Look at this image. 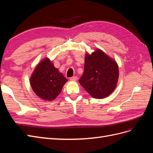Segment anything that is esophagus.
<instances>
[{"mask_svg":"<svg viewBox=\"0 0 153 153\" xmlns=\"http://www.w3.org/2000/svg\"><path fill=\"white\" fill-rule=\"evenodd\" d=\"M77 79H78V78L76 76H73V77H71L70 78H69V80H70L71 81H76Z\"/></svg>","mask_w":153,"mask_h":153,"instance_id":"34e87169","label":"esophagus"}]
</instances>
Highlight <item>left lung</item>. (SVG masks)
I'll return each mask as SVG.
<instances>
[{
	"label": "left lung",
	"mask_w": 153,
	"mask_h": 153,
	"mask_svg": "<svg viewBox=\"0 0 153 153\" xmlns=\"http://www.w3.org/2000/svg\"><path fill=\"white\" fill-rule=\"evenodd\" d=\"M119 78L117 62L102 50L86 53L84 72L79 79L80 85L94 98H104L115 90Z\"/></svg>",
	"instance_id": "8db88e82"
}]
</instances>
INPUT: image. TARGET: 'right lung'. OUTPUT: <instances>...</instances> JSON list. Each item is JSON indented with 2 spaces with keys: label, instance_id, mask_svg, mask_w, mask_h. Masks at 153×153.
<instances>
[{
  "label": "right lung",
  "instance_id": "1",
  "mask_svg": "<svg viewBox=\"0 0 153 153\" xmlns=\"http://www.w3.org/2000/svg\"><path fill=\"white\" fill-rule=\"evenodd\" d=\"M68 81L48 58H45L35 68L30 78L32 90L39 98L52 101L61 92Z\"/></svg>",
  "mask_w": 153,
  "mask_h": 153
}]
</instances>
